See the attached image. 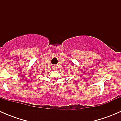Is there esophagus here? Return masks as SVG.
Wrapping results in <instances>:
<instances>
[{"mask_svg": "<svg viewBox=\"0 0 121 121\" xmlns=\"http://www.w3.org/2000/svg\"><path fill=\"white\" fill-rule=\"evenodd\" d=\"M56 68H57V67H56V65H53V69H56Z\"/></svg>", "mask_w": 121, "mask_h": 121, "instance_id": "esophagus-1", "label": "esophagus"}]
</instances>
